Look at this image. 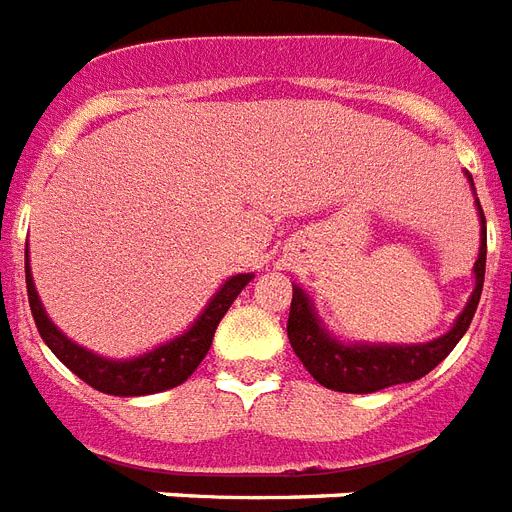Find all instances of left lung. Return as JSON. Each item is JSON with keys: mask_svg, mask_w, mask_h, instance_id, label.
Returning a JSON list of instances; mask_svg holds the SVG:
<instances>
[{"mask_svg": "<svg viewBox=\"0 0 512 512\" xmlns=\"http://www.w3.org/2000/svg\"><path fill=\"white\" fill-rule=\"evenodd\" d=\"M465 175H468V183L473 188L470 172H465ZM473 193H476V188H473ZM476 209L478 223H481V247H478V260L473 265L476 287L470 292L468 303H465L460 316L454 319L452 329L436 337V340L409 342V345H396V342H345L324 327L311 295L303 287L292 284L287 337L292 350L303 361L305 369L311 372L313 380L321 382L329 390H340V393H374V390L390 388V385L420 380L452 353L454 345L468 332L473 313L478 308V300H481V289H484L486 217L478 199Z\"/></svg>", "mask_w": 512, "mask_h": 512, "instance_id": "8db88e82", "label": "left lung"}]
</instances>
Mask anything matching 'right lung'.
<instances>
[{"instance_id": "add662e5", "label": "right lung", "mask_w": 512, "mask_h": 512, "mask_svg": "<svg viewBox=\"0 0 512 512\" xmlns=\"http://www.w3.org/2000/svg\"><path fill=\"white\" fill-rule=\"evenodd\" d=\"M255 279V273H236L231 279H225L220 284L215 295L209 297V303L204 305V311L193 319L188 329H183L180 335L172 340L156 345V348L140 353L132 358H108L100 356L95 350H87L84 345L74 342L60 332L52 319L44 311L39 292L34 287V276H31V263H28V244H26V289H28V305L34 313L36 329L42 335L44 345L71 369V372L92 385L100 393L108 396H151V393H162V390L177 388L183 385L196 366L201 364V358L207 356L215 329L220 324L233 300L239 297V292L247 287L249 281Z\"/></svg>"}]
</instances>
